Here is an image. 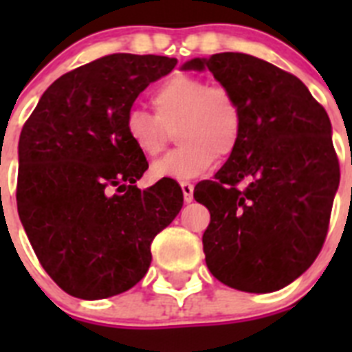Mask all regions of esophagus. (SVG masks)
Masks as SVG:
<instances>
[{"mask_svg":"<svg viewBox=\"0 0 352 352\" xmlns=\"http://www.w3.org/2000/svg\"><path fill=\"white\" fill-rule=\"evenodd\" d=\"M182 190L185 203H192L194 201V185L190 182H182Z\"/></svg>","mask_w":352,"mask_h":352,"instance_id":"esophagus-1","label":"esophagus"}]
</instances>
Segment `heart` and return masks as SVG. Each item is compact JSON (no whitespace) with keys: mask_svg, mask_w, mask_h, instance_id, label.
Returning <instances> with one entry per match:
<instances>
[{"mask_svg":"<svg viewBox=\"0 0 352 352\" xmlns=\"http://www.w3.org/2000/svg\"><path fill=\"white\" fill-rule=\"evenodd\" d=\"M155 114L133 109L125 118V135L146 158L164 151L176 130L179 146L151 166L155 178L194 179L206 173L217 157L229 158L243 132V109L226 84L176 74L151 93Z\"/></svg>","mask_w":352,"mask_h":352,"instance_id":"obj_1","label":"heart"}]
</instances>
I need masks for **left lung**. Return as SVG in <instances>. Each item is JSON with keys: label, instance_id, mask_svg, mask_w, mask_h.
<instances>
[{"label": "left lung", "instance_id": "1", "mask_svg": "<svg viewBox=\"0 0 352 352\" xmlns=\"http://www.w3.org/2000/svg\"><path fill=\"white\" fill-rule=\"evenodd\" d=\"M183 68H208L243 109L236 151L194 188L211 214L208 270L238 291H278L309 270L328 234L340 182L328 114L296 76L250 54L220 52Z\"/></svg>", "mask_w": 352, "mask_h": 352}]
</instances>
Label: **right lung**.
I'll list each match as a JSON object with an SVG mask.
<instances>
[{
  "mask_svg": "<svg viewBox=\"0 0 352 352\" xmlns=\"http://www.w3.org/2000/svg\"><path fill=\"white\" fill-rule=\"evenodd\" d=\"M178 60L109 54L45 89L19 139L17 210L42 268L65 292L102 300L146 275L151 243L183 206L182 186L135 182L148 160L125 135L132 104Z\"/></svg>",
  "mask_w": 352,
  "mask_h": 352,
  "instance_id": "1",
  "label": "right lung"
}]
</instances>
